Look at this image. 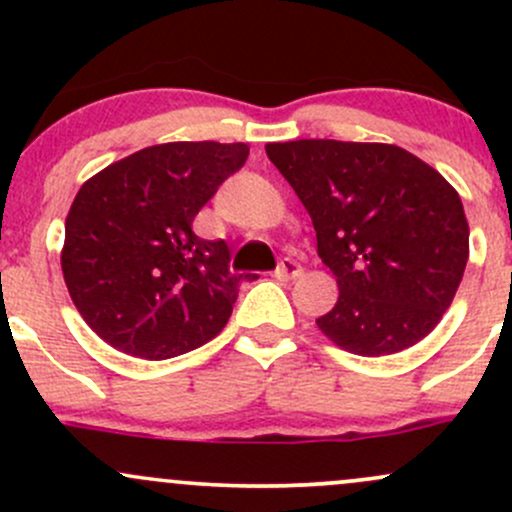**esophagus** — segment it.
Returning a JSON list of instances; mask_svg holds the SVG:
<instances>
[{"label":"esophagus","instance_id":"esophagus-1","mask_svg":"<svg viewBox=\"0 0 512 512\" xmlns=\"http://www.w3.org/2000/svg\"><path fill=\"white\" fill-rule=\"evenodd\" d=\"M301 274H303V267L296 260H291V257L281 260L279 267L274 269V276L279 281H293V279H298Z\"/></svg>","mask_w":512,"mask_h":512}]
</instances>
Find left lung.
<instances>
[{
	"instance_id": "1",
	"label": "left lung",
	"mask_w": 512,
	"mask_h": 512,
	"mask_svg": "<svg viewBox=\"0 0 512 512\" xmlns=\"http://www.w3.org/2000/svg\"><path fill=\"white\" fill-rule=\"evenodd\" d=\"M313 219L339 298L317 317L358 356L409 349L450 308L469 257L462 199L438 170L392 144L298 139L267 144Z\"/></svg>"
}]
</instances>
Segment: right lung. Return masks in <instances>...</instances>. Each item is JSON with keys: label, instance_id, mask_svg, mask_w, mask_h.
<instances>
[{"label": "right lung", "instance_id": "1", "mask_svg": "<svg viewBox=\"0 0 512 512\" xmlns=\"http://www.w3.org/2000/svg\"><path fill=\"white\" fill-rule=\"evenodd\" d=\"M248 144L149 146L84 182L64 223L69 296L103 342L129 356L173 358L214 339L238 298L226 240L192 221L248 161Z\"/></svg>", "mask_w": 512, "mask_h": 512}]
</instances>
